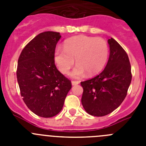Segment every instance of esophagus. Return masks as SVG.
I'll list each match as a JSON object with an SVG mask.
<instances>
[{"mask_svg":"<svg viewBox=\"0 0 146 146\" xmlns=\"http://www.w3.org/2000/svg\"><path fill=\"white\" fill-rule=\"evenodd\" d=\"M80 83L79 81H75V80H73L72 81V86H76V85H78Z\"/></svg>","mask_w":146,"mask_h":146,"instance_id":"esophagus-1","label":"esophagus"}]
</instances>
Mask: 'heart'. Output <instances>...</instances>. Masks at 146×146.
Wrapping results in <instances>:
<instances>
[{"label":"heart","mask_w":146,"mask_h":146,"mask_svg":"<svg viewBox=\"0 0 146 146\" xmlns=\"http://www.w3.org/2000/svg\"><path fill=\"white\" fill-rule=\"evenodd\" d=\"M109 57L108 42L102 38L79 35L66 40L64 50L57 48L55 60L61 73L66 74L74 65L72 77L80 78L85 74L94 76L103 70Z\"/></svg>","instance_id":"b5f03b06"}]
</instances>
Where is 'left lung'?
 <instances>
[{
    "instance_id": "8db88e82",
    "label": "left lung",
    "mask_w": 146,
    "mask_h": 146,
    "mask_svg": "<svg viewBox=\"0 0 146 146\" xmlns=\"http://www.w3.org/2000/svg\"><path fill=\"white\" fill-rule=\"evenodd\" d=\"M110 57L104 70L96 77L81 82L83 88L82 104L94 116H104L123 102L131 81L128 55L113 38L108 39Z\"/></svg>"
}]
</instances>
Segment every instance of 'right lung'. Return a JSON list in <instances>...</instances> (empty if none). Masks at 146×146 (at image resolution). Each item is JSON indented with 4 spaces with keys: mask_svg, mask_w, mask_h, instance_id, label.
<instances>
[{
    "mask_svg": "<svg viewBox=\"0 0 146 146\" xmlns=\"http://www.w3.org/2000/svg\"><path fill=\"white\" fill-rule=\"evenodd\" d=\"M58 32L39 33L28 42L18 59L17 77L23 101L33 113L51 118L61 111L72 82L55 64Z\"/></svg>",
    "mask_w": 146,
    "mask_h": 146,
    "instance_id": "add662e5",
    "label": "right lung"
}]
</instances>
